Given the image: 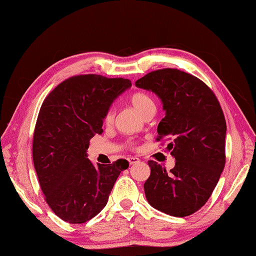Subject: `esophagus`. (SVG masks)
<instances>
[{"label": "esophagus", "instance_id": "obj_1", "mask_svg": "<svg viewBox=\"0 0 256 256\" xmlns=\"http://www.w3.org/2000/svg\"><path fill=\"white\" fill-rule=\"evenodd\" d=\"M128 160L130 164H136V162H140V159L136 158V157H128Z\"/></svg>", "mask_w": 256, "mask_h": 256}]
</instances>
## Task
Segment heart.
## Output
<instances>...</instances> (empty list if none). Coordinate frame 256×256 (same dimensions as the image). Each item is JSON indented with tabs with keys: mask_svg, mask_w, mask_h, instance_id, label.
<instances>
[{
	"mask_svg": "<svg viewBox=\"0 0 256 256\" xmlns=\"http://www.w3.org/2000/svg\"><path fill=\"white\" fill-rule=\"evenodd\" d=\"M131 102H132V106L134 107V110H136L140 115H144L146 110H151V108H154V104L152 99H151L148 94L144 92H138L136 94H133L131 98ZM114 115L115 112L112 108L108 110L105 118V122L110 123L112 120H114Z\"/></svg>",
	"mask_w": 256,
	"mask_h": 256,
	"instance_id": "b5f03b06",
	"label": "heart"
}]
</instances>
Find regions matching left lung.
<instances>
[{"label": "left lung", "instance_id": "1", "mask_svg": "<svg viewBox=\"0 0 256 256\" xmlns=\"http://www.w3.org/2000/svg\"><path fill=\"white\" fill-rule=\"evenodd\" d=\"M136 86L162 100L164 118L157 140H172L167 149L176 162L170 172L154 160L148 162L146 200L170 216L192 214L209 200L226 162L227 128L220 104L204 82L177 68L150 72Z\"/></svg>", "mask_w": 256, "mask_h": 256}]
</instances>
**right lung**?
<instances>
[{
  "label": "right lung",
  "mask_w": 256,
  "mask_h": 256,
  "mask_svg": "<svg viewBox=\"0 0 256 256\" xmlns=\"http://www.w3.org/2000/svg\"><path fill=\"white\" fill-rule=\"evenodd\" d=\"M131 81L86 74L60 82L45 98L34 132L32 158L47 204L64 222L84 224L107 204L128 162L97 166L88 159L89 141L102 133L112 104Z\"/></svg>",
  "instance_id": "obj_1"
}]
</instances>
